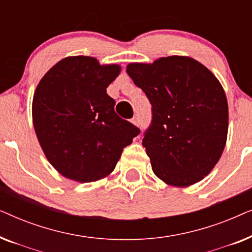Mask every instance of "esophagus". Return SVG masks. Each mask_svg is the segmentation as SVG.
I'll return each instance as SVG.
<instances>
[{
  "mask_svg": "<svg viewBox=\"0 0 252 252\" xmlns=\"http://www.w3.org/2000/svg\"><path fill=\"white\" fill-rule=\"evenodd\" d=\"M132 124H133V125H135V126H139L140 125L139 118H137V117H134V118L132 119Z\"/></svg>",
  "mask_w": 252,
  "mask_h": 252,
  "instance_id": "1",
  "label": "esophagus"
}]
</instances>
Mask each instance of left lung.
Returning <instances> with one entry per match:
<instances>
[{
  "label": "left lung",
  "mask_w": 252,
  "mask_h": 252,
  "mask_svg": "<svg viewBox=\"0 0 252 252\" xmlns=\"http://www.w3.org/2000/svg\"><path fill=\"white\" fill-rule=\"evenodd\" d=\"M126 72L153 105L142 143L155 175L181 188L203 180L227 141L228 103L220 81L198 61L177 55L129 63Z\"/></svg>",
  "instance_id": "left-lung-1"
}]
</instances>
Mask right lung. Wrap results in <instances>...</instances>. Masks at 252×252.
Masks as SVG:
<instances>
[{"label":"right lung","mask_w":252,"mask_h":252,"mask_svg":"<svg viewBox=\"0 0 252 252\" xmlns=\"http://www.w3.org/2000/svg\"><path fill=\"white\" fill-rule=\"evenodd\" d=\"M118 64L68 56L41 79L32 102L33 126L44 156L70 180L94 182L112 173L124 148L140 130L117 116L106 88Z\"/></svg>","instance_id":"obj_1"}]
</instances>
